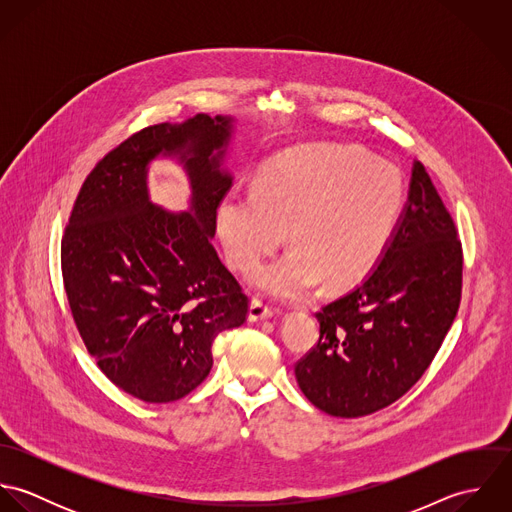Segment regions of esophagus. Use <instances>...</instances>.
<instances>
[{"mask_svg":"<svg viewBox=\"0 0 512 512\" xmlns=\"http://www.w3.org/2000/svg\"><path fill=\"white\" fill-rule=\"evenodd\" d=\"M274 315V311L258 297H252L250 299V305H248V321L250 323H256V321H264V319H270Z\"/></svg>","mask_w":512,"mask_h":512,"instance_id":"1","label":"esophagus"}]
</instances>
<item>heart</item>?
Wrapping results in <instances>:
<instances>
[{"mask_svg": "<svg viewBox=\"0 0 512 512\" xmlns=\"http://www.w3.org/2000/svg\"><path fill=\"white\" fill-rule=\"evenodd\" d=\"M404 201L400 169L365 149L311 144L274 157L256 189H230L217 205L226 260L248 270L286 238L292 248L254 268L250 286L295 299L323 280L361 282L384 254Z\"/></svg>", "mask_w": 512, "mask_h": 512, "instance_id": "b5f03b06", "label": "heart"}]
</instances>
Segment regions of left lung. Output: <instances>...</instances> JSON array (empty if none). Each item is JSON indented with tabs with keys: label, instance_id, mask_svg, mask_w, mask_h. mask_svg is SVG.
<instances>
[{
	"label": "left lung",
	"instance_id": "left-lung-1",
	"mask_svg": "<svg viewBox=\"0 0 512 512\" xmlns=\"http://www.w3.org/2000/svg\"><path fill=\"white\" fill-rule=\"evenodd\" d=\"M463 254L455 224L420 161L392 238L351 292L315 313L317 347L295 365L305 398L361 418L404 396L426 372L457 315Z\"/></svg>",
	"mask_w": 512,
	"mask_h": 512
}]
</instances>
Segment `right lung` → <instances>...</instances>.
I'll return each mask as SVG.
<instances>
[{"mask_svg": "<svg viewBox=\"0 0 512 512\" xmlns=\"http://www.w3.org/2000/svg\"><path fill=\"white\" fill-rule=\"evenodd\" d=\"M232 116L157 124L112 149L86 177L61 246L63 282L78 333L124 392L167 404L213 368V341L246 321L248 297L213 246ZM173 158L190 179V209L148 199L151 160Z\"/></svg>", "mask_w": 512, "mask_h": 512, "instance_id": "1", "label": "right lung"}]
</instances>
